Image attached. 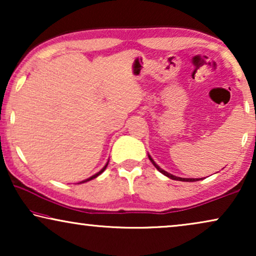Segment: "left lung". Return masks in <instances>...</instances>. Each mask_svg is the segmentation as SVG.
<instances>
[{
    "label": "left lung",
    "mask_w": 256,
    "mask_h": 256,
    "mask_svg": "<svg viewBox=\"0 0 256 256\" xmlns=\"http://www.w3.org/2000/svg\"><path fill=\"white\" fill-rule=\"evenodd\" d=\"M148 157H149V160H150V162H152V164H154V166L156 168L157 170L160 171V174H163L164 176H166V177H169V178H171V180H180V182H197V180H200V178H182V177H177V176H174V174H169V172H166V170H163V169H160V168L157 166V164L155 163V160H154L152 158V156L150 155H148Z\"/></svg>",
    "instance_id": "1"
}]
</instances>
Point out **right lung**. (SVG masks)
I'll use <instances>...</instances> for the list:
<instances>
[{
    "instance_id": "add662e5",
    "label": "right lung",
    "mask_w": 256,
    "mask_h": 256,
    "mask_svg": "<svg viewBox=\"0 0 256 256\" xmlns=\"http://www.w3.org/2000/svg\"><path fill=\"white\" fill-rule=\"evenodd\" d=\"M107 166H108V162L106 163V166H104L102 168V169H101V170L99 171V172H96V174H93V176H90V178H87V180H82V182H80V183H79V184H82V183H86V182H88V180H94V178H96L98 176H99V174H102V172H104V170H106V168H107Z\"/></svg>"
}]
</instances>
